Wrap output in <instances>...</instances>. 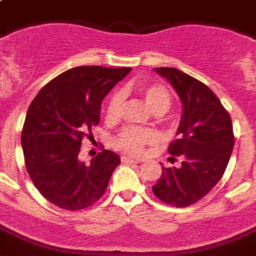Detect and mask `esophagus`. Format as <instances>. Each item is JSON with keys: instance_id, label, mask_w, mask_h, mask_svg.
<instances>
[{"instance_id": "obj_1", "label": "esophagus", "mask_w": 256, "mask_h": 256, "mask_svg": "<svg viewBox=\"0 0 256 256\" xmlns=\"http://www.w3.org/2000/svg\"><path fill=\"white\" fill-rule=\"evenodd\" d=\"M122 162H126V164H138V162H142L140 158H135V157H131V156H122Z\"/></svg>"}]
</instances>
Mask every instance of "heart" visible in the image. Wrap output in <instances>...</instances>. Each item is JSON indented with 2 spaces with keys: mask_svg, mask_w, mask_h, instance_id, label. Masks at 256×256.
I'll list each match as a JSON object with an SVG mask.
<instances>
[{
  "mask_svg": "<svg viewBox=\"0 0 256 256\" xmlns=\"http://www.w3.org/2000/svg\"><path fill=\"white\" fill-rule=\"evenodd\" d=\"M139 94L144 99L146 104L156 114H162L170 108L171 96L168 88L158 84H146L139 88ZM122 96L118 92L110 96L106 108V121H116L121 114ZM156 142L154 132L150 130H138V128H128L122 130L117 136V146L126 152L139 153L143 152L144 146Z\"/></svg>",
  "mask_w": 256,
  "mask_h": 256,
  "instance_id": "heart-1",
  "label": "heart"
}]
</instances>
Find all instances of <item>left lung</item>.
<instances>
[{"label": "left lung", "mask_w": 256, "mask_h": 256, "mask_svg": "<svg viewBox=\"0 0 256 256\" xmlns=\"http://www.w3.org/2000/svg\"><path fill=\"white\" fill-rule=\"evenodd\" d=\"M154 72L170 82L183 110L176 130L179 139L168 146L171 156L180 157L182 165L162 166L152 190L168 205L186 208L205 197L223 176L234 144L232 121L205 84L176 68L160 66Z\"/></svg>", "instance_id": "left-lung-1"}]
</instances>
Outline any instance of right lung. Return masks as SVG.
Returning <instances> with one entry per match:
<instances>
[{
	"label": "right lung",
	"mask_w": 256,
	"mask_h": 256,
	"mask_svg": "<svg viewBox=\"0 0 256 256\" xmlns=\"http://www.w3.org/2000/svg\"><path fill=\"white\" fill-rule=\"evenodd\" d=\"M130 70L76 66L48 82L30 103L22 131L26 168L38 192L58 208L76 211L95 204L121 164L108 150L90 165L78 153L82 139L100 121L103 99Z\"/></svg>",
	"instance_id": "1"
}]
</instances>
